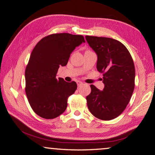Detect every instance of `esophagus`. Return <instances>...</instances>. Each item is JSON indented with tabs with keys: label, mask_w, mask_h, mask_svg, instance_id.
Returning <instances> with one entry per match:
<instances>
[{
	"label": "esophagus",
	"mask_w": 155,
	"mask_h": 155,
	"mask_svg": "<svg viewBox=\"0 0 155 155\" xmlns=\"http://www.w3.org/2000/svg\"><path fill=\"white\" fill-rule=\"evenodd\" d=\"M77 85H78V87H80L81 85H83V82H81V81H77Z\"/></svg>",
	"instance_id": "esophagus-1"
}]
</instances>
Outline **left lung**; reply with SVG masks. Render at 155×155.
Listing matches in <instances>:
<instances>
[{
  "mask_svg": "<svg viewBox=\"0 0 155 155\" xmlns=\"http://www.w3.org/2000/svg\"><path fill=\"white\" fill-rule=\"evenodd\" d=\"M89 45L97 55V69L103 73L104 88L91 85L86 99L91 113L104 120L114 119L124 111L135 87V66L130 53L113 38L86 36Z\"/></svg>",
  "mask_w": 155,
  "mask_h": 155,
  "instance_id": "left-lung-1",
  "label": "left lung"
}]
</instances>
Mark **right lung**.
<instances>
[{"mask_svg":"<svg viewBox=\"0 0 155 155\" xmlns=\"http://www.w3.org/2000/svg\"><path fill=\"white\" fill-rule=\"evenodd\" d=\"M82 35L52 34L41 39L31 53L25 70V91L31 108L46 119L66 110L68 98L77 88L74 81L56 78L60 66H65L76 47L85 43Z\"/></svg>","mask_w":155,"mask_h":155,"instance_id":"add662e5","label":"right lung"}]
</instances>
